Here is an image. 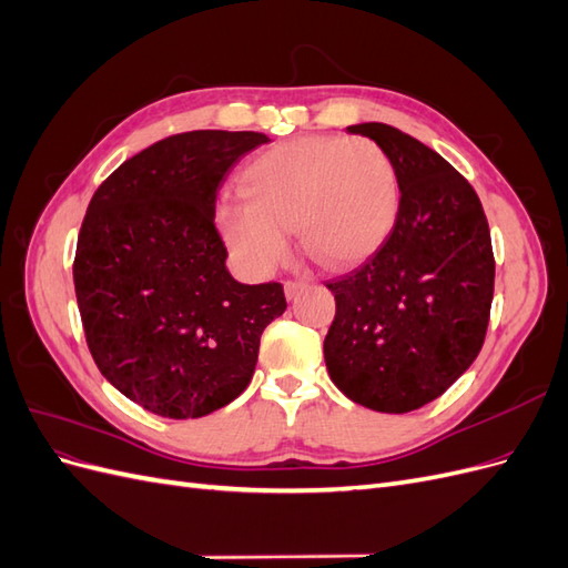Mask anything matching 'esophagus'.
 Instances as JSON below:
<instances>
[{
    "label": "esophagus",
    "instance_id": "34e87169",
    "mask_svg": "<svg viewBox=\"0 0 568 568\" xmlns=\"http://www.w3.org/2000/svg\"><path fill=\"white\" fill-rule=\"evenodd\" d=\"M307 286V282H303V280H288L286 284H284V291H286V298L288 301H294L301 291Z\"/></svg>",
    "mask_w": 568,
    "mask_h": 568
}]
</instances>
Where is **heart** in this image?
Masks as SVG:
<instances>
[{"mask_svg": "<svg viewBox=\"0 0 568 568\" xmlns=\"http://www.w3.org/2000/svg\"><path fill=\"white\" fill-rule=\"evenodd\" d=\"M244 199L215 209L225 244L251 274H270L303 248L324 265H353L379 246L398 209L388 153L365 136H303L253 156L242 173Z\"/></svg>", "mask_w": 568, "mask_h": 568, "instance_id": "1", "label": "heart"}]
</instances>
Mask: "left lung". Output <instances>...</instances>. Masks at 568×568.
<instances>
[{"instance_id": "8db88e82", "label": "left lung", "mask_w": 568, "mask_h": 568, "mask_svg": "<svg viewBox=\"0 0 568 568\" xmlns=\"http://www.w3.org/2000/svg\"><path fill=\"white\" fill-rule=\"evenodd\" d=\"M348 130L388 153L400 203L379 248L326 282L336 315L324 363L353 403L403 415L448 390L484 346L495 286L490 230L474 186L440 153L384 123Z\"/></svg>"}]
</instances>
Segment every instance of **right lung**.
I'll return each instance as SVG.
<instances>
[{
	"instance_id": "obj_1",
	"label": "right lung",
	"mask_w": 568,
	"mask_h": 568,
	"mask_svg": "<svg viewBox=\"0 0 568 568\" xmlns=\"http://www.w3.org/2000/svg\"><path fill=\"white\" fill-rule=\"evenodd\" d=\"M261 132L194 130L151 144L99 184L73 261L99 372L144 409L196 419L248 386L284 286L239 284L215 227L217 189Z\"/></svg>"
}]
</instances>
